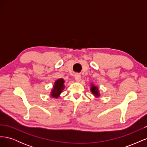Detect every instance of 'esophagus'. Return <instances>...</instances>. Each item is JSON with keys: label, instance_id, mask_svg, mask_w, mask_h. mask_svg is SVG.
<instances>
[{"label": "esophagus", "instance_id": "34e87169", "mask_svg": "<svg viewBox=\"0 0 147 147\" xmlns=\"http://www.w3.org/2000/svg\"><path fill=\"white\" fill-rule=\"evenodd\" d=\"M75 80L77 82H80L81 80V75L80 74H76L75 75Z\"/></svg>", "mask_w": 147, "mask_h": 147}]
</instances>
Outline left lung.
I'll use <instances>...</instances> for the list:
<instances>
[{
    "label": "left lung",
    "mask_w": 147,
    "mask_h": 147,
    "mask_svg": "<svg viewBox=\"0 0 147 147\" xmlns=\"http://www.w3.org/2000/svg\"><path fill=\"white\" fill-rule=\"evenodd\" d=\"M91 86V92L93 94H94V96L96 97H98L100 96L98 88H97V86H95L93 84H92Z\"/></svg>",
    "instance_id": "left-lung-1"
}]
</instances>
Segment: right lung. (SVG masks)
Returning a JSON list of instances; mask_svg holds the SVG:
<instances>
[{
	"mask_svg": "<svg viewBox=\"0 0 147 147\" xmlns=\"http://www.w3.org/2000/svg\"><path fill=\"white\" fill-rule=\"evenodd\" d=\"M64 80L63 79L60 78L57 80L55 82L53 88L52 89V91L51 92V96L54 98H57L59 97L61 93L64 90L65 88L64 86Z\"/></svg>",
	"mask_w": 147,
	"mask_h": 147,
	"instance_id": "1",
	"label": "right lung"
}]
</instances>
